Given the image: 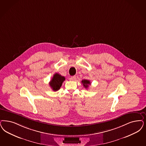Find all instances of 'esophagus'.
I'll return each instance as SVG.
<instances>
[{
    "instance_id": "obj_1",
    "label": "esophagus",
    "mask_w": 146,
    "mask_h": 146,
    "mask_svg": "<svg viewBox=\"0 0 146 146\" xmlns=\"http://www.w3.org/2000/svg\"><path fill=\"white\" fill-rule=\"evenodd\" d=\"M70 80H71L74 81L76 80V76H71L70 78Z\"/></svg>"
}]
</instances>
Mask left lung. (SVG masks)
Segmentation results:
<instances>
[{
	"mask_svg": "<svg viewBox=\"0 0 146 146\" xmlns=\"http://www.w3.org/2000/svg\"><path fill=\"white\" fill-rule=\"evenodd\" d=\"M81 82L86 88H87L89 85H91V82L90 81V80H85V79L81 81Z\"/></svg>",
	"mask_w": 146,
	"mask_h": 146,
	"instance_id": "8db88e82",
	"label": "left lung"
}]
</instances>
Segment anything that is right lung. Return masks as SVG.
Wrapping results in <instances>:
<instances>
[{
    "label": "right lung",
    "instance_id": "add662e5",
    "mask_svg": "<svg viewBox=\"0 0 146 146\" xmlns=\"http://www.w3.org/2000/svg\"><path fill=\"white\" fill-rule=\"evenodd\" d=\"M65 80V78L58 73H55L50 81L49 85L53 91H58L60 88L62 82Z\"/></svg>",
    "mask_w": 146,
    "mask_h": 146
}]
</instances>
